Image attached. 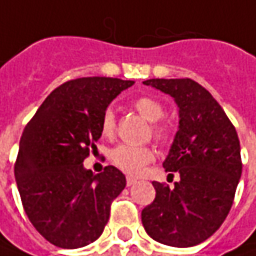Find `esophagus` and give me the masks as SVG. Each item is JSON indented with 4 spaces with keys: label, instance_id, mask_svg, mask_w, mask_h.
I'll return each mask as SVG.
<instances>
[{
    "label": "esophagus",
    "instance_id": "esophagus-1",
    "mask_svg": "<svg viewBox=\"0 0 256 256\" xmlns=\"http://www.w3.org/2000/svg\"><path fill=\"white\" fill-rule=\"evenodd\" d=\"M136 182H137L136 178H132V176H128V178H126V185H128V186H132Z\"/></svg>",
    "mask_w": 256,
    "mask_h": 256
}]
</instances>
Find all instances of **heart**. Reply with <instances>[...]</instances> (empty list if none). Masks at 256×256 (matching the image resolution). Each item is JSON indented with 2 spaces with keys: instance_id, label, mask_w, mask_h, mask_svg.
I'll use <instances>...</instances> for the list:
<instances>
[{
  "instance_id": "heart-1",
  "label": "heart",
  "mask_w": 256,
  "mask_h": 256,
  "mask_svg": "<svg viewBox=\"0 0 256 256\" xmlns=\"http://www.w3.org/2000/svg\"><path fill=\"white\" fill-rule=\"evenodd\" d=\"M134 108L142 118L147 119L148 122H154L152 126V131H153V136L157 141H166L169 138V128L166 125L157 124V120L164 114V108L160 102L156 100L154 98H150V96H142L134 102ZM115 125H116V120H115L114 110L106 109L100 122L102 134L106 137L114 136ZM109 157H110L112 163L120 170H124L125 174H137L142 170V168L146 164H148L154 158V153L148 147L120 144L109 153Z\"/></svg>"
}]
</instances>
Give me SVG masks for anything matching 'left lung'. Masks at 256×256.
<instances>
[{
  "mask_svg": "<svg viewBox=\"0 0 256 256\" xmlns=\"http://www.w3.org/2000/svg\"><path fill=\"white\" fill-rule=\"evenodd\" d=\"M146 86L174 98L179 126L163 162L174 188L153 182L154 201L141 211L147 234L176 248L195 246L222 226L242 174L238 132L222 106L191 78H152Z\"/></svg>",
  "mask_w": 256,
  "mask_h": 256,
  "instance_id": "obj_1",
  "label": "left lung"
}]
</instances>
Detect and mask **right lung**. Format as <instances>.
<instances>
[{"label":"right lung","instance_id":"obj_1","mask_svg":"<svg viewBox=\"0 0 256 256\" xmlns=\"http://www.w3.org/2000/svg\"><path fill=\"white\" fill-rule=\"evenodd\" d=\"M132 80L82 77L56 87L20 138L14 174L28 220L64 249L99 239L112 201L126 185L114 166L94 174L82 162L102 137V116Z\"/></svg>","mask_w":256,"mask_h":256}]
</instances>
